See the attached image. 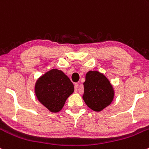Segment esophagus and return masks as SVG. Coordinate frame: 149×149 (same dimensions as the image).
<instances>
[{
	"label": "esophagus",
	"mask_w": 149,
	"mask_h": 149,
	"mask_svg": "<svg viewBox=\"0 0 149 149\" xmlns=\"http://www.w3.org/2000/svg\"><path fill=\"white\" fill-rule=\"evenodd\" d=\"M78 87H79V84H74L75 91H76V92H77V91H78Z\"/></svg>",
	"instance_id": "1"
}]
</instances>
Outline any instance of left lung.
Listing matches in <instances>:
<instances>
[{
    "label": "left lung",
    "mask_w": 149,
    "mask_h": 149,
    "mask_svg": "<svg viewBox=\"0 0 149 149\" xmlns=\"http://www.w3.org/2000/svg\"><path fill=\"white\" fill-rule=\"evenodd\" d=\"M83 99L86 104L94 111H101L111 103L114 90L109 80L102 73L89 70L84 83Z\"/></svg>",
    "instance_id": "obj_1"
}]
</instances>
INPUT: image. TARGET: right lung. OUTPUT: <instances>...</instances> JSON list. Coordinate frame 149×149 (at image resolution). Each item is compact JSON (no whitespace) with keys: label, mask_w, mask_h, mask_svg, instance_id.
Returning <instances> with one entry per match:
<instances>
[{"label":"right lung","mask_w":149,"mask_h":149,"mask_svg":"<svg viewBox=\"0 0 149 149\" xmlns=\"http://www.w3.org/2000/svg\"><path fill=\"white\" fill-rule=\"evenodd\" d=\"M73 91L74 86L69 78L56 68L39 77L35 84L38 100L52 113L60 111Z\"/></svg>","instance_id":"obj_1"}]
</instances>
